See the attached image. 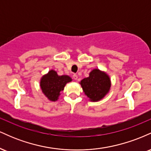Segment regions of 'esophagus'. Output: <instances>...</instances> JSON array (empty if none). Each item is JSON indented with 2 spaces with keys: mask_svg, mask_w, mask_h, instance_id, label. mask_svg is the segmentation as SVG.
<instances>
[{
  "mask_svg": "<svg viewBox=\"0 0 151 151\" xmlns=\"http://www.w3.org/2000/svg\"><path fill=\"white\" fill-rule=\"evenodd\" d=\"M72 77H73V79H75V80H77V78H78V76H77V74H73V76H72Z\"/></svg>",
  "mask_w": 151,
  "mask_h": 151,
  "instance_id": "obj_1",
  "label": "esophagus"
}]
</instances>
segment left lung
<instances>
[{"label": "left lung", "instance_id": "obj_1", "mask_svg": "<svg viewBox=\"0 0 151 151\" xmlns=\"http://www.w3.org/2000/svg\"><path fill=\"white\" fill-rule=\"evenodd\" d=\"M80 84L85 95L91 101H98L109 93L111 80L109 75L99 69H94L88 77L81 81Z\"/></svg>", "mask_w": 151, "mask_h": 151}]
</instances>
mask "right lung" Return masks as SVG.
Listing matches in <instances>:
<instances>
[{
    "label": "right lung",
    "instance_id": "1",
    "mask_svg": "<svg viewBox=\"0 0 151 151\" xmlns=\"http://www.w3.org/2000/svg\"><path fill=\"white\" fill-rule=\"evenodd\" d=\"M72 80L69 76H59L57 72L52 70L41 78L40 87L48 99L55 101L58 99L60 91H63L66 84Z\"/></svg>",
    "mask_w": 151,
    "mask_h": 151
}]
</instances>
